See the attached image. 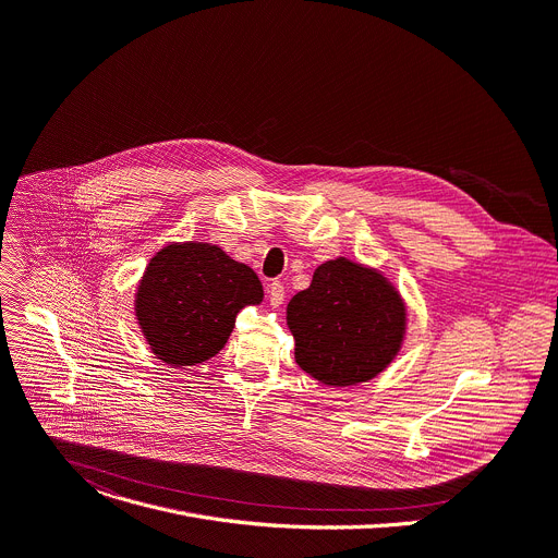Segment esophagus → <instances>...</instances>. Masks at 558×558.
<instances>
[{"label":"esophagus","mask_w":558,"mask_h":558,"mask_svg":"<svg viewBox=\"0 0 558 558\" xmlns=\"http://www.w3.org/2000/svg\"><path fill=\"white\" fill-rule=\"evenodd\" d=\"M267 291H269V302H271V305L280 307L282 300H284V284L280 280H274V282H269Z\"/></svg>","instance_id":"obj_1"}]
</instances>
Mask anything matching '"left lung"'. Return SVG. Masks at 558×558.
Wrapping results in <instances>:
<instances>
[{"mask_svg":"<svg viewBox=\"0 0 558 558\" xmlns=\"http://www.w3.org/2000/svg\"><path fill=\"white\" fill-rule=\"evenodd\" d=\"M404 316L402 298L383 274L329 260L287 305L295 363L325 385L367 383L400 351Z\"/></svg>","mask_w":558,"mask_h":558,"instance_id":"left-lung-1","label":"left lung"}]
</instances>
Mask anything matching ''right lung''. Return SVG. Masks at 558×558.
<instances>
[{
  "label": "right lung",
  "mask_w": 558,
  "mask_h": 558,
  "mask_svg": "<svg viewBox=\"0 0 558 558\" xmlns=\"http://www.w3.org/2000/svg\"><path fill=\"white\" fill-rule=\"evenodd\" d=\"M251 267L207 242L169 244L150 258L135 293V316L150 351L171 367L205 363L227 344L235 316L260 305Z\"/></svg>",
  "instance_id": "add662e5"
}]
</instances>
